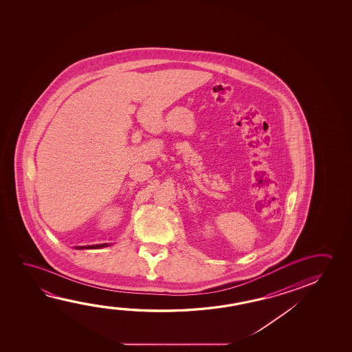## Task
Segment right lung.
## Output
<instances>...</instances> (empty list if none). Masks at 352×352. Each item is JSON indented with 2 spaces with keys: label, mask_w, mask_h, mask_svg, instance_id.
Instances as JSON below:
<instances>
[{
  "label": "right lung",
  "mask_w": 352,
  "mask_h": 352,
  "mask_svg": "<svg viewBox=\"0 0 352 352\" xmlns=\"http://www.w3.org/2000/svg\"><path fill=\"white\" fill-rule=\"evenodd\" d=\"M110 244L108 243H103V244H96V245H85V247H76V249H99L104 248V247H109Z\"/></svg>",
  "instance_id": "add662e5"
}]
</instances>
